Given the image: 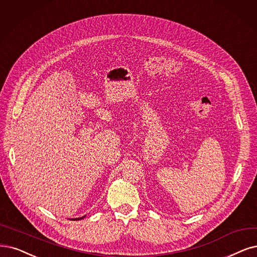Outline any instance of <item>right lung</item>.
<instances>
[{
	"label": "right lung",
	"instance_id": "right-lung-1",
	"mask_svg": "<svg viewBox=\"0 0 257 257\" xmlns=\"http://www.w3.org/2000/svg\"><path fill=\"white\" fill-rule=\"evenodd\" d=\"M85 216H82V217H79V218H72L71 220H81V219H83Z\"/></svg>",
	"mask_w": 257,
	"mask_h": 257
}]
</instances>
